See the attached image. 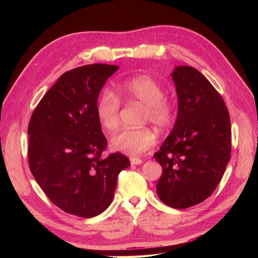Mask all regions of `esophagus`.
I'll list each match as a JSON object with an SVG mask.
<instances>
[{
	"label": "esophagus",
	"mask_w": 258,
	"mask_h": 258,
	"mask_svg": "<svg viewBox=\"0 0 258 258\" xmlns=\"http://www.w3.org/2000/svg\"><path fill=\"white\" fill-rule=\"evenodd\" d=\"M130 162H131V165H137L138 166V165H141L143 160L140 159V158H137V157H131Z\"/></svg>",
	"instance_id": "1"
}]
</instances>
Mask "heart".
<instances>
[{
	"mask_svg": "<svg viewBox=\"0 0 258 258\" xmlns=\"http://www.w3.org/2000/svg\"><path fill=\"white\" fill-rule=\"evenodd\" d=\"M120 98L127 102L144 105L142 121L153 122L156 127L167 129L174 122L176 108L173 101L165 97V88L150 75H139L115 84ZM97 117L101 126L114 131L120 123V100L111 90H105L97 103ZM157 142V135L150 127L128 128L115 135L111 145L115 151L139 156L150 151Z\"/></svg>",
	"mask_w": 258,
	"mask_h": 258,
	"instance_id": "b5f03b06",
	"label": "heart"
}]
</instances>
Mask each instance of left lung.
Segmentation results:
<instances>
[{
  "label": "left lung",
  "mask_w": 258,
  "mask_h": 258,
  "mask_svg": "<svg viewBox=\"0 0 258 258\" xmlns=\"http://www.w3.org/2000/svg\"><path fill=\"white\" fill-rule=\"evenodd\" d=\"M178 110L169 137L154 154L162 174L159 199L174 209L206 200L223 177L231 154L230 117L217 90L197 69L172 72Z\"/></svg>",
  "instance_id": "8db88e82"
}]
</instances>
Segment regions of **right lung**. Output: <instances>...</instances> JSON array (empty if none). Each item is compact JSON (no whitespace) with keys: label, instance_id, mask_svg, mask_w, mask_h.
<instances>
[{"label":"right lung","instance_id":"right-lung-1","mask_svg":"<svg viewBox=\"0 0 258 258\" xmlns=\"http://www.w3.org/2000/svg\"><path fill=\"white\" fill-rule=\"evenodd\" d=\"M119 68L93 63L62 74L37 104L28 127L29 167L62 211L89 218L105 211L128 157H103L105 139L97 117L99 93Z\"/></svg>","mask_w":258,"mask_h":258}]
</instances>
